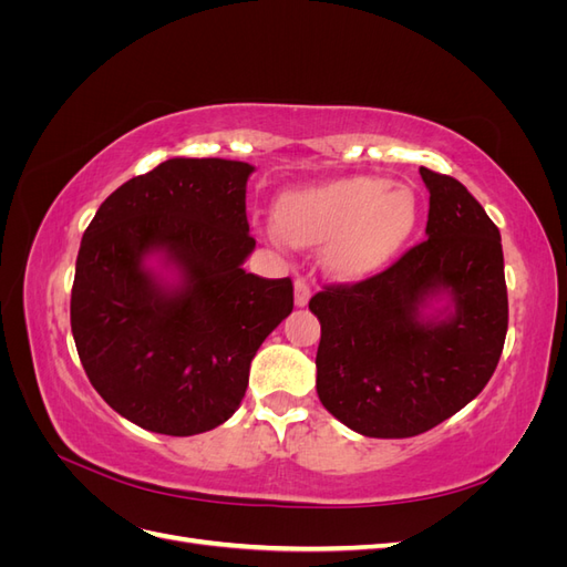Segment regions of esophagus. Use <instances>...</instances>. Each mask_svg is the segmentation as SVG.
<instances>
[{
    "label": "esophagus",
    "instance_id": "34e87169",
    "mask_svg": "<svg viewBox=\"0 0 567 567\" xmlns=\"http://www.w3.org/2000/svg\"><path fill=\"white\" fill-rule=\"evenodd\" d=\"M310 298H312L310 284H307L305 279H298V281H296V305H298V307H307V302H310Z\"/></svg>",
    "mask_w": 567,
    "mask_h": 567
}]
</instances>
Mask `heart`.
<instances>
[{
  "mask_svg": "<svg viewBox=\"0 0 567 567\" xmlns=\"http://www.w3.org/2000/svg\"><path fill=\"white\" fill-rule=\"evenodd\" d=\"M267 238L279 248L321 246L323 265L346 281L379 274L411 238L419 200L406 184L346 177L286 192L274 205Z\"/></svg>",
  "mask_w": 567,
  "mask_h": 567,
  "instance_id": "b5f03b06",
  "label": "heart"
}]
</instances>
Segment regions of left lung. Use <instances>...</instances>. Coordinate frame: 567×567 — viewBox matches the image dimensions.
Returning <instances> with one entry per match:
<instances>
[{
  "instance_id": "obj_1",
  "label": "left lung",
  "mask_w": 567,
  "mask_h": 567,
  "mask_svg": "<svg viewBox=\"0 0 567 567\" xmlns=\"http://www.w3.org/2000/svg\"><path fill=\"white\" fill-rule=\"evenodd\" d=\"M419 173L427 241L310 300L319 400L367 437H414L454 416L492 379L508 329L499 229L461 182Z\"/></svg>"
}]
</instances>
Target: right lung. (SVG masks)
<instances>
[{
  "label": "right lung",
  "instance_id": "right-lung-1",
  "mask_svg": "<svg viewBox=\"0 0 567 567\" xmlns=\"http://www.w3.org/2000/svg\"><path fill=\"white\" fill-rule=\"evenodd\" d=\"M252 173L241 161L169 158L115 188L82 236L71 296L80 362L144 431L186 437L229 421L255 352L293 312L290 279L244 269Z\"/></svg>",
  "mask_w": 567,
  "mask_h": 567
}]
</instances>
